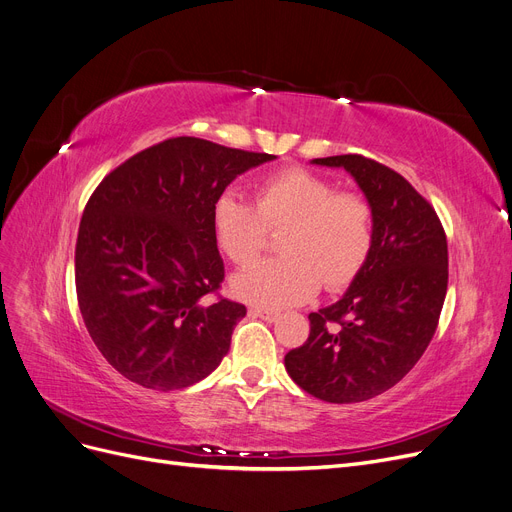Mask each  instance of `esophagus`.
<instances>
[{
  "label": "esophagus",
  "instance_id": "esophagus-1",
  "mask_svg": "<svg viewBox=\"0 0 512 512\" xmlns=\"http://www.w3.org/2000/svg\"><path fill=\"white\" fill-rule=\"evenodd\" d=\"M250 315H252V317H260V319H264L267 323H273V321H277V317H279L277 311H273V309H260V306H252Z\"/></svg>",
  "mask_w": 512,
  "mask_h": 512
}]
</instances>
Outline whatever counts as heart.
Masks as SVG:
<instances>
[{
	"label": "heart",
	"instance_id": "obj_1",
	"mask_svg": "<svg viewBox=\"0 0 512 512\" xmlns=\"http://www.w3.org/2000/svg\"><path fill=\"white\" fill-rule=\"evenodd\" d=\"M281 229L283 258L239 271L231 281L239 298L281 309L315 296L319 281L325 290H342L361 273L374 243L370 203L304 168L264 178L254 203L235 189L214 199V241L235 264L252 262L267 233Z\"/></svg>",
	"mask_w": 512,
	"mask_h": 512
}]
</instances>
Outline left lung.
I'll return each mask as SVG.
<instances>
[{
    "label": "left lung",
    "mask_w": 512,
    "mask_h": 512,
    "mask_svg": "<svg viewBox=\"0 0 512 512\" xmlns=\"http://www.w3.org/2000/svg\"><path fill=\"white\" fill-rule=\"evenodd\" d=\"M344 168L374 216V243L346 294L311 313V334L285 370L327 403H359L395 386L433 340L447 292V239L437 212L401 174L363 155L313 159Z\"/></svg>",
    "instance_id": "1"
}]
</instances>
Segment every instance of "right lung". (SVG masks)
<instances>
[{
    "instance_id": "right-lung-1",
    "label": "right lung",
    "mask_w": 512,
    "mask_h": 512,
    "mask_svg": "<svg viewBox=\"0 0 512 512\" xmlns=\"http://www.w3.org/2000/svg\"><path fill=\"white\" fill-rule=\"evenodd\" d=\"M275 155L178 136L102 178L79 222L75 288L88 334L128 380L176 391L212 374L245 306L206 302L224 279L214 199Z\"/></svg>"
}]
</instances>
